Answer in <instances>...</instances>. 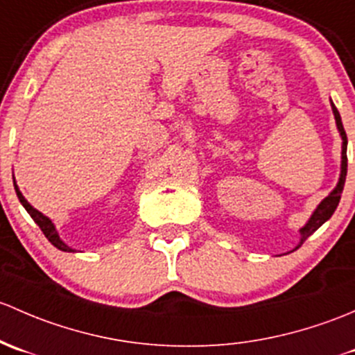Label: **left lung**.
<instances>
[{
	"mask_svg": "<svg viewBox=\"0 0 355 355\" xmlns=\"http://www.w3.org/2000/svg\"><path fill=\"white\" fill-rule=\"evenodd\" d=\"M331 109H334V116H335V121H337V128L338 131H340V137H342V166H340V178H338V182L337 186H335L334 191L330 193V195L327 196V198L323 200L320 205L316 207V210L313 211V215L309 217V220L306 222L304 227L299 229V232H301V241H299V244L295 246V250H297L299 246H301L302 243H304L306 239H308L309 236L314 231H318V229L321 227V225L324 224V222L328 220V218L334 215V211L337 210L338 207V202H340V196H342V191H343V184H345V176H347V135H345V130H343V124H342V118H340V112L337 111V107H335V104L331 102ZM292 250V251H295Z\"/></svg>",
	"mask_w": 355,
	"mask_h": 355,
	"instance_id": "left-lung-1",
	"label": "left lung"
}]
</instances>
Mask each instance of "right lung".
Wrapping results in <instances>:
<instances>
[{
    "label": "right lung",
    "mask_w": 355,
    "mask_h": 355,
    "mask_svg": "<svg viewBox=\"0 0 355 355\" xmlns=\"http://www.w3.org/2000/svg\"><path fill=\"white\" fill-rule=\"evenodd\" d=\"M13 186H15V191H17V196H18V200H20V203L24 205V208L28 211V215H31V217L34 218L35 224H37L39 227H41V231L44 232V236H46L47 239H49V243L53 244V246H56L58 250L67 251V253H71L73 250L68 246V244H64L63 241H61L60 234H58L56 227H54V224H53V222H51V218H47L46 215L41 214V211L35 210V208L32 207V205L28 203L27 200H25V196L21 195V191H20V189H18V186H17V182H15V179H13Z\"/></svg>",
    "instance_id": "add662e5"
}]
</instances>
